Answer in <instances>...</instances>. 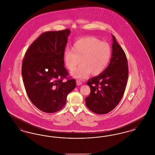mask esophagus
Wrapping results in <instances>:
<instances>
[{
  "instance_id": "1",
  "label": "esophagus",
  "mask_w": 155,
  "mask_h": 155,
  "mask_svg": "<svg viewBox=\"0 0 155 155\" xmlns=\"http://www.w3.org/2000/svg\"><path fill=\"white\" fill-rule=\"evenodd\" d=\"M76 82H77V85H81L82 84V81H80V80H77L76 81Z\"/></svg>"
}]
</instances>
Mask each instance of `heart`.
I'll return each instance as SVG.
<instances>
[{
	"label": "heart",
	"mask_w": 155,
	"mask_h": 155,
	"mask_svg": "<svg viewBox=\"0 0 155 155\" xmlns=\"http://www.w3.org/2000/svg\"><path fill=\"white\" fill-rule=\"evenodd\" d=\"M111 54L109 44L95 37H84L74 42L72 50L64 51V60L67 68L73 71L81 59V65L71 75L75 78L84 79L91 73L95 75L102 73L108 66Z\"/></svg>",
	"instance_id": "heart-1"
}]
</instances>
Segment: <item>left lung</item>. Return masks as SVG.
I'll use <instances>...</instances> for the list:
<instances>
[{
	"mask_svg": "<svg viewBox=\"0 0 155 155\" xmlns=\"http://www.w3.org/2000/svg\"><path fill=\"white\" fill-rule=\"evenodd\" d=\"M112 38V54L109 66L87 82L91 92L85 98L86 106L99 114H106L117 106L124 95L128 77L125 52L114 36Z\"/></svg>",
	"mask_w": 155,
	"mask_h": 155,
	"instance_id": "8db88e82",
	"label": "left lung"
}]
</instances>
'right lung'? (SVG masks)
Segmentation results:
<instances>
[{
	"mask_svg": "<svg viewBox=\"0 0 155 155\" xmlns=\"http://www.w3.org/2000/svg\"><path fill=\"white\" fill-rule=\"evenodd\" d=\"M69 29L48 31L31 45L23 59L22 80L30 101L38 109L52 113L66 104L67 96L76 86L67 77L64 52ZM66 78V81L63 80Z\"/></svg>",
	"mask_w": 155,
	"mask_h": 155,
	"instance_id": "obj_1",
	"label": "right lung"
}]
</instances>
